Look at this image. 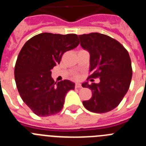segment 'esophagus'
Masks as SVG:
<instances>
[{"label":"esophagus","mask_w":146,"mask_h":146,"mask_svg":"<svg viewBox=\"0 0 146 146\" xmlns=\"http://www.w3.org/2000/svg\"><path fill=\"white\" fill-rule=\"evenodd\" d=\"M82 87V86H81V84H80V83H76L75 84V88H80Z\"/></svg>","instance_id":"1"}]
</instances>
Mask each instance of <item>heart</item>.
Here are the masks:
<instances>
[{
    "instance_id": "heart-1",
    "label": "heart",
    "mask_w": 146,
    "mask_h": 146,
    "mask_svg": "<svg viewBox=\"0 0 146 146\" xmlns=\"http://www.w3.org/2000/svg\"><path fill=\"white\" fill-rule=\"evenodd\" d=\"M80 77L79 74H75V75L74 76V79H75V80H79V79H80Z\"/></svg>"
}]
</instances>
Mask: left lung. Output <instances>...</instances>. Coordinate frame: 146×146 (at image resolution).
<instances>
[{
	"label": "left lung",
	"mask_w": 146,
	"mask_h": 146,
	"mask_svg": "<svg viewBox=\"0 0 146 146\" xmlns=\"http://www.w3.org/2000/svg\"><path fill=\"white\" fill-rule=\"evenodd\" d=\"M80 45L90 53L88 78H99V83L82 84L92 91L83 101L85 108L96 113L111 111L120 104L129 88L132 77L128 51L114 38L99 33L79 35Z\"/></svg>",
	"instance_id": "8db88e82"
}]
</instances>
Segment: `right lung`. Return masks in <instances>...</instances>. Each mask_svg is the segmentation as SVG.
Returning a JSON list of instances; mask_svg holds the SVG:
<instances>
[{"label":"right lung","instance_id":"add662e5","mask_svg":"<svg viewBox=\"0 0 146 146\" xmlns=\"http://www.w3.org/2000/svg\"><path fill=\"white\" fill-rule=\"evenodd\" d=\"M77 34L42 33L23 45L15 67V79L23 101L38 116H50L63 109L66 94L74 89L68 80L55 82L51 69L62 55L78 46Z\"/></svg>","mask_w":146,"mask_h":146}]
</instances>
